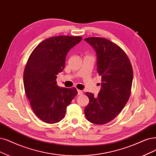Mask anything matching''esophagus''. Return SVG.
<instances>
[{
    "instance_id": "obj_1",
    "label": "esophagus",
    "mask_w": 156,
    "mask_h": 156,
    "mask_svg": "<svg viewBox=\"0 0 156 156\" xmlns=\"http://www.w3.org/2000/svg\"><path fill=\"white\" fill-rule=\"evenodd\" d=\"M83 91L81 90H78V95H82Z\"/></svg>"
}]
</instances>
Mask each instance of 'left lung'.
I'll return each mask as SVG.
<instances>
[{"label":"left lung","mask_w":156,"mask_h":156,"mask_svg":"<svg viewBox=\"0 0 156 156\" xmlns=\"http://www.w3.org/2000/svg\"><path fill=\"white\" fill-rule=\"evenodd\" d=\"M84 40L96 52L97 73L101 76L98 96L85 93L89 103L85 108V115L91 123L106 124L118 116L129 99L133 69L125 52L111 40L101 37Z\"/></svg>","instance_id":"left-lung-1"}]
</instances>
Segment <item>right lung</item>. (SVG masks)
I'll return each instance as SVG.
<instances>
[{"mask_svg":"<svg viewBox=\"0 0 156 156\" xmlns=\"http://www.w3.org/2000/svg\"><path fill=\"white\" fill-rule=\"evenodd\" d=\"M82 39L63 35L47 38L34 49L27 60L24 71V90L33 112L45 123L61 121L67 107L78 94L75 87H58L56 75L65 67L68 51Z\"/></svg>","mask_w":156,"mask_h":156,"instance_id":"add662e5","label":"right lung"}]
</instances>
